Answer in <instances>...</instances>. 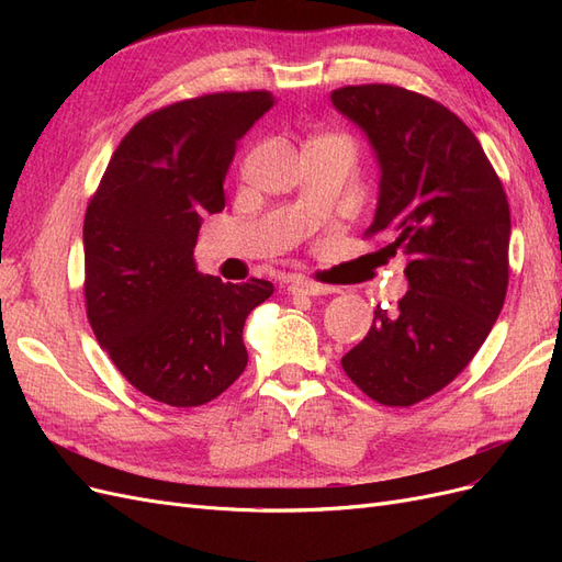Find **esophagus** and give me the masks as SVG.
<instances>
[{"instance_id":"obj_1","label":"esophagus","mask_w":562,"mask_h":562,"mask_svg":"<svg viewBox=\"0 0 562 562\" xmlns=\"http://www.w3.org/2000/svg\"><path fill=\"white\" fill-rule=\"evenodd\" d=\"M288 293L291 295H328V293H335V288L316 283V281H307V279H297L288 285Z\"/></svg>"}]
</instances>
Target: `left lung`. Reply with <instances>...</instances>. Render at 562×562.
<instances>
[{
    "label": "left lung",
    "instance_id": "obj_1",
    "mask_svg": "<svg viewBox=\"0 0 562 562\" xmlns=\"http://www.w3.org/2000/svg\"><path fill=\"white\" fill-rule=\"evenodd\" d=\"M378 151L380 203L363 239L401 248L407 291L375 310L361 345L342 356L372 401L407 407L448 386L485 342L508 288L512 211L473 131L434 98L394 83L330 93Z\"/></svg>",
    "mask_w": 562,
    "mask_h": 562
}]
</instances>
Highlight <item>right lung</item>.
<instances>
[{
	"instance_id": "1",
	"label": "right lung",
	"mask_w": 562,
	"mask_h": 562,
	"mask_svg": "<svg viewBox=\"0 0 562 562\" xmlns=\"http://www.w3.org/2000/svg\"><path fill=\"white\" fill-rule=\"evenodd\" d=\"M271 108L267 91H223L149 112L114 149L87 206L83 300L93 335L159 403L203 405L246 370V316L274 285L203 277L192 255L201 215L225 209L236 143Z\"/></svg>"
}]
</instances>
